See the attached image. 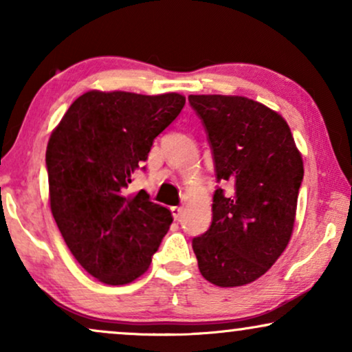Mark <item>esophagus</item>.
<instances>
[{
  "label": "esophagus",
  "mask_w": 352,
  "mask_h": 352,
  "mask_svg": "<svg viewBox=\"0 0 352 352\" xmlns=\"http://www.w3.org/2000/svg\"><path fill=\"white\" fill-rule=\"evenodd\" d=\"M171 213H173V218L177 221L182 216V206H171Z\"/></svg>",
  "instance_id": "1"
}]
</instances>
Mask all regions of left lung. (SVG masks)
<instances>
[{
    "instance_id": "left-lung-1",
    "label": "left lung",
    "mask_w": 352,
    "mask_h": 352,
    "mask_svg": "<svg viewBox=\"0 0 352 352\" xmlns=\"http://www.w3.org/2000/svg\"><path fill=\"white\" fill-rule=\"evenodd\" d=\"M213 151L218 181L210 229L192 240L199 269L218 287H242L266 274L290 242L302 158L282 115L243 96H189Z\"/></svg>"
}]
</instances>
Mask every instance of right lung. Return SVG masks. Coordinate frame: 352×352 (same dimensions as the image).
Here are the masks:
<instances>
[{
    "mask_svg": "<svg viewBox=\"0 0 352 352\" xmlns=\"http://www.w3.org/2000/svg\"><path fill=\"white\" fill-rule=\"evenodd\" d=\"M184 104L177 93L93 89L75 99L51 134V213L72 254L99 282L136 280L170 229V210L146 190L124 195V189Z\"/></svg>",
    "mask_w": 352,
    "mask_h": 352,
    "instance_id": "1",
    "label": "right lung"
}]
</instances>
